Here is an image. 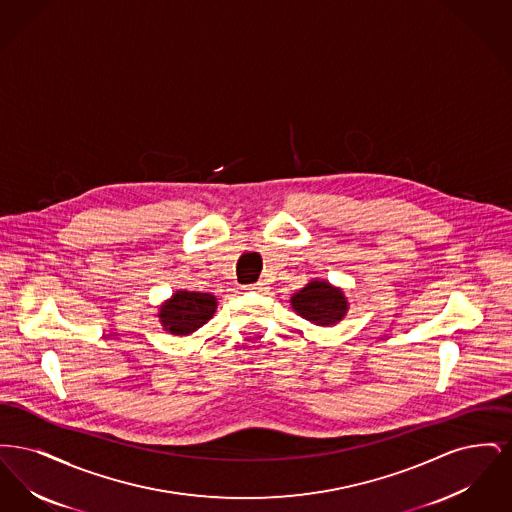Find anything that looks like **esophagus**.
I'll return each mask as SVG.
<instances>
[{"label": "esophagus", "instance_id": "1", "mask_svg": "<svg viewBox=\"0 0 512 512\" xmlns=\"http://www.w3.org/2000/svg\"><path fill=\"white\" fill-rule=\"evenodd\" d=\"M245 292H267L268 286L265 282H257V284H251V286H244Z\"/></svg>", "mask_w": 512, "mask_h": 512}]
</instances>
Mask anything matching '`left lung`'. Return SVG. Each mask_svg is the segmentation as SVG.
<instances>
[{
    "mask_svg": "<svg viewBox=\"0 0 512 512\" xmlns=\"http://www.w3.org/2000/svg\"><path fill=\"white\" fill-rule=\"evenodd\" d=\"M290 303L299 317L315 326H334L349 311V301L343 290L320 278L311 280L305 288L293 293Z\"/></svg>",
    "mask_w": 512,
    "mask_h": 512,
    "instance_id": "8db88e82",
    "label": "left lung"
}]
</instances>
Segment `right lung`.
<instances>
[{
	"instance_id": "right-lung-1",
	"label": "right lung",
	"mask_w": 512,
	"mask_h": 512,
	"mask_svg": "<svg viewBox=\"0 0 512 512\" xmlns=\"http://www.w3.org/2000/svg\"><path fill=\"white\" fill-rule=\"evenodd\" d=\"M217 303L213 293L176 290L159 305L157 318L172 336H192L217 313Z\"/></svg>"
}]
</instances>
